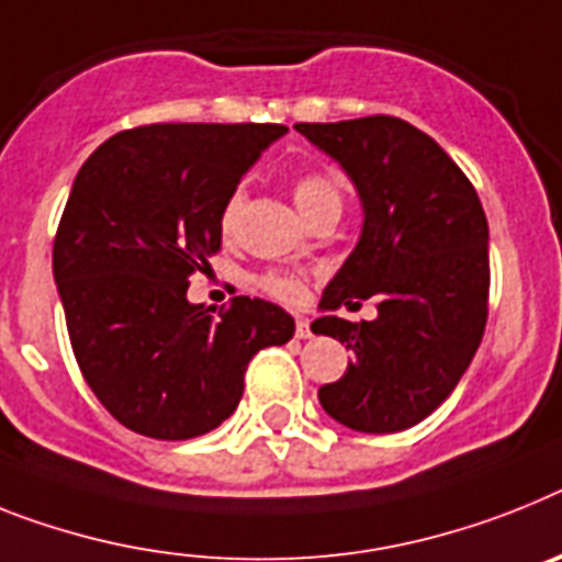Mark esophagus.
<instances>
[{
  "label": "esophagus",
  "instance_id": "34e87169",
  "mask_svg": "<svg viewBox=\"0 0 562 562\" xmlns=\"http://www.w3.org/2000/svg\"><path fill=\"white\" fill-rule=\"evenodd\" d=\"M311 337H314V334H311L308 319H305V317L296 319V339H311Z\"/></svg>",
  "mask_w": 562,
  "mask_h": 562
}]
</instances>
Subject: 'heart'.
Instances as JSON below:
<instances>
[{
  "label": "heart",
  "instance_id": "obj_1",
  "mask_svg": "<svg viewBox=\"0 0 562 562\" xmlns=\"http://www.w3.org/2000/svg\"><path fill=\"white\" fill-rule=\"evenodd\" d=\"M243 200L245 193L239 188L225 200L223 214H220V228H223V234H234V228H237ZM294 200L300 205V211H303V216H311L314 211L325 209V205H342V191L325 173H303V177L294 179ZM259 289L266 291V294L277 296V300H282V303H300L305 294V285L296 277L277 271L262 273L259 277Z\"/></svg>",
  "mask_w": 562,
  "mask_h": 562
}]
</instances>
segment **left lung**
<instances>
[{"label":"left lung","instance_id":"8db88e82","mask_svg":"<svg viewBox=\"0 0 562 562\" xmlns=\"http://www.w3.org/2000/svg\"><path fill=\"white\" fill-rule=\"evenodd\" d=\"M337 159L362 202L353 251L325 285L311 331L353 351L319 389L325 414L366 434H394L449 397L477 353L488 317V223L454 159L397 116L296 122ZM374 299L371 324L334 318Z\"/></svg>","mask_w":562,"mask_h":562}]
</instances>
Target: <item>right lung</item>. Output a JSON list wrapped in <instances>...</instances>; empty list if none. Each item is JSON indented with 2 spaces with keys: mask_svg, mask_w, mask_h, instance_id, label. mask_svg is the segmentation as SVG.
Returning a JSON list of instances; mask_svg holds the SVG:
<instances>
[{
  "mask_svg": "<svg viewBox=\"0 0 562 562\" xmlns=\"http://www.w3.org/2000/svg\"><path fill=\"white\" fill-rule=\"evenodd\" d=\"M285 125L168 122L122 131L79 168L54 239V280L85 383L125 428L191 440L234 414L259 348L294 319L259 296L220 314L188 280L220 251V214Z\"/></svg>",
  "mask_w": 562,
  "mask_h": 562,
  "instance_id": "add662e5",
  "label": "right lung"
}]
</instances>
